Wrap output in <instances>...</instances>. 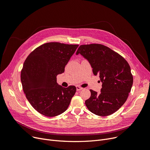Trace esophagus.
Wrapping results in <instances>:
<instances>
[{
  "mask_svg": "<svg viewBox=\"0 0 150 150\" xmlns=\"http://www.w3.org/2000/svg\"><path fill=\"white\" fill-rule=\"evenodd\" d=\"M82 89H83V88L81 87H80V86H76V90H77V91H80V90H82Z\"/></svg>",
  "mask_w": 150,
  "mask_h": 150,
  "instance_id": "obj_1",
  "label": "esophagus"
}]
</instances>
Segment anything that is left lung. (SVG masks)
<instances>
[{
  "label": "left lung",
  "mask_w": 150,
  "mask_h": 150,
  "mask_svg": "<svg viewBox=\"0 0 150 150\" xmlns=\"http://www.w3.org/2000/svg\"><path fill=\"white\" fill-rule=\"evenodd\" d=\"M81 54L90 63L94 75L102 82L101 92L90 90L91 96L85 103L99 116H108L117 111L131 91L133 77L127 62L117 52L100 44L81 45L76 55Z\"/></svg>",
  "instance_id": "obj_1"
}]
</instances>
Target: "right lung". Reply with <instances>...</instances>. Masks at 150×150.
<instances>
[{
    "instance_id": "obj_1",
    "label": "right lung",
    "mask_w": 150,
    "mask_h": 150,
    "mask_svg": "<svg viewBox=\"0 0 150 150\" xmlns=\"http://www.w3.org/2000/svg\"><path fill=\"white\" fill-rule=\"evenodd\" d=\"M78 46L47 42L34 49L25 59L21 73L23 91L28 102L42 115L57 116L68 109L76 88L59 85L57 76L65 71Z\"/></svg>"
}]
</instances>
